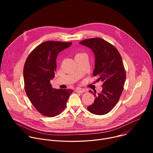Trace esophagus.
<instances>
[{"mask_svg": "<svg viewBox=\"0 0 153 153\" xmlns=\"http://www.w3.org/2000/svg\"><path fill=\"white\" fill-rule=\"evenodd\" d=\"M76 92L77 93H82L85 92V89L82 88H77L76 89Z\"/></svg>", "mask_w": 153, "mask_h": 153, "instance_id": "obj_1", "label": "esophagus"}]
</instances>
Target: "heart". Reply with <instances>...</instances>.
<instances>
[{
	"label": "heart",
	"instance_id": "b5f03b06",
	"mask_svg": "<svg viewBox=\"0 0 153 153\" xmlns=\"http://www.w3.org/2000/svg\"><path fill=\"white\" fill-rule=\"evenodd\" d=\"M82 54V53H79V54Z\"/></svg>",
	"mask_w": 153,
	"mask_h": 153
}]
</instances>
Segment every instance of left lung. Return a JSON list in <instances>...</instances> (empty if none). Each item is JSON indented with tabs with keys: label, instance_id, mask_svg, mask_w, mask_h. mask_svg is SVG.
Instances as JSON below:
<instances>
[{
	"label": "left lung",
	"instance_id": "left-lung-1",
	"mask_svg": "<svg viewBox=\"0 0 153 153\" xmlns=\"http://www.w3.org/2000/svg\"><path fill=\"white\" fill-rule=\"evenodd\" d=\"M79 43L94 53L93 75L97 77L98 81L103 82L101 93L97 94L96 91H90L96 99L87 109L96 115L105 114L117 104L123 90L126 73L121 56L115 47L101 38L87 39Z\"/></svg>",
	"mask_w": 153,
	"mask_h": 153
}]
</instances>
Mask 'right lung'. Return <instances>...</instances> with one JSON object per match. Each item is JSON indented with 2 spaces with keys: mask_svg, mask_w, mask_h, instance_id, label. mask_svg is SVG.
Instances as JSON below:
<instances>
[{
  "mask_svg": "<svg viewBox=\"0 0 153 153\" xmlns=\"http://www.w3.org/2000/svg\"><path fill=\"white\" fill-rule=\"evenodd\" d=\"M72 42L47 41L38 45L28 56L24 68V88L31 103L42 115L54 117L66 107L73 92L69 89L53 88L50 80L54 77L56 59L59 52Z\"/></svg>",
  "mask_w": 153,
  "mask_h": 153,
  "instance_id": "1",
  "label": "right lung"
}]
</instances>
